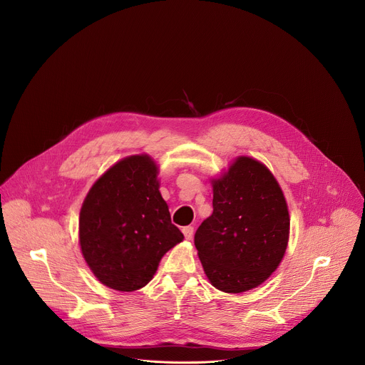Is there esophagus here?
<instances>
[{
  "label": "esophagus",
  "instance_id": "esophagus-1",
  "mask_svg": "<svg viewBox=\"0 0 365 365\" xmlns=\"http://www.w3.org/2000/svg\"><path fill=\"white\" fill-rule=\"evenodd\" d=\"M182 232H183V235H185L186 240H192L195 231H193V227H183V228H182Z\"/></svg>",
  "mask_w": 365,
  "mask_h": 365
}]
</instances>
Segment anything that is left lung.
Returning <instances> with one entry per match:
<instances>
[{
  "instance_id": "8db88e82",
  "label": "left lung",
  "mask_w": 365,
  "mask_h": 365,
  "mask_svg": "<svg viewBox=\"0 0 365 365\" xmlns=\"http://www.w3.org/2000/svg\"><path fill=\"white\" fill-rule=\"evenodd\" d=\"M214 212L195 234L205 274L225 293H242L279 267L289 241L284 195L263 165L241 155L212 180Z\"/></svg>"
}]
</instances>
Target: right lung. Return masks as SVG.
I'll list each match as a JSON object with an SVG mask.
<instances>
[{
  "mask_svg": "<svg viewBox=\"0 0 365 365\" xmlns=\"http://www.w3.org/2000/svg\"><path fill=\"white\" fill-rule=\"evenodd\" d=\"M158 173L150 155H130L103 173L83 200V258L96 279L114 290L144 287L162 257L183 240L160 195Z\"/></svg>",
  "mask_w": 365,
  "mask_h": 365,
  "instance_id": "obj_1",
  "label": "right lung"
}]
</instances>
